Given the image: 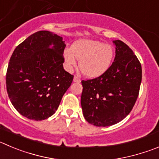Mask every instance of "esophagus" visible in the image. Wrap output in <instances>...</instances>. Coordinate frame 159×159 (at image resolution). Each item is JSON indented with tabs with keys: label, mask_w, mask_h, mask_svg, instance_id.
I'll list each match as a JSON object with an SVG mask.
<instances>
[{
	"label": "esophagus",
	"mask_w": 159,
	"mask_h": 159,
	"mask_svg": "<svg viewBox=\"0 0 159 159\" xmlns=\"http://www.w3.org/2000/svg\"><path fill=\"white\" fill-rule=\"evenodd\" d=\"M74 82H77V83H80L81 82V79L78 78V76H75L74 77Z\"/></svg>",
	"instance_id": "1"
}]
</instances>
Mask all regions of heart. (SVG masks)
Returning a JSON list of instances; mask_svg holds the SVG:
<instances>
[{
	"mask_svg": "<svg viewBox=\"0 0 159 159\" xmlns=\"http://www.w3.org/2000/svg\"><path fill=\"white\" fill-rule=\"evenodd\" d=\"M63 56L67 67L76 66L78 59L83 75L89 78H96L109 69L115 52L110 44L94 40H80L73 44L71 48H66Z\"/></svg>",
	"mask_w": 159,
	"mask_h": 159,
	"instance_id": "obj_1",
	"label": "heart"
}]
</instances>
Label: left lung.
Returning a JSON list of instances; mask_svg holds the SVG:
<instances>
[{"mask_svg":"<svg viewBox=\"0 0 159 159\" xmlns=\"http://www.w3.org/2000/svg\"><path fill=\"white\" fill-rule=\"evenodd\" d=\"M109 69L98 78L81 81L83 115L96 126H110L124 119L133 109L142 80V68L133 50L120 40Z\"/></svg>","mask_w":159,"mask_h":159,"instance_id":"8db88e82","label":"left lung"}]
</instances>
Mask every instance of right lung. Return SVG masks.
Wrapping results in <instances>:
<instances>
[{
  "label": "right lung",
  "mask_w": 159,
  "mask_h": 159,
  "mask_svg": "<svg viewBox=\"0 0 159 159\" xmlns=\"http://www.w3.org/2000/svg\"><path fill=\"white\" fill-rule=\"evenodd\" d=\"M63 38L50 31L33 34L13 52L6 88L11 103L23 116L35 121L51 117L74 76L63 69Z\"/></svg>",
  "instance_id": "add662e5"
}]
</instances>
